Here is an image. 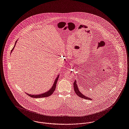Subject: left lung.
Masks as SVG:
<instances>
[{
    "label": "left lung",
    "instance_id": "obj_1",
    "mask_svg": "<svg viewBox=\"0 0 129 129\" xmlns=\"http://www.w3.org/2000/svg\"><path fill=\"white\" fill-rule=\"evenodd\" d=\"M77 82H76V81L75 80L74 82L73 83V87H74V91L75 93L77 94L78 96H79V97L81 98H84V99H89V100H92V99L91 98H89L88 97H87L86 96H85L84 95H83V93H82L81 92H80L78 87L77 84Z\"/></svg>",
    "mask_w": 129,
    "mask_h": 129
}]
</instances>
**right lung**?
<instances>
[{"instance_id": "right-lung-1", "label": "right lung", "mask_w": 129, "mask_h": 129, "mask_svg": "<svg viewBox=\"0 0 129 129\" xmlns=\"http://www.w3.org/2000/svg\"><path fill=\"white\" fill-rule=\"evenodd\" d=\"M17 42V40L16 41L15 45L13 47V48L12 49L11 51V53H12V52L13 51V50L14 49V48L15 46V45L16 44V42ZM11 54V53H10ZM59 78V75H57V78H56L54 83L53 84V86L47 92H45V93H43L42 94H28L27 93H26V94L28 95H29L30 96H31V98H46V97H47V96H49L50 95H51L53 93H54L55 90L56 89V84H57V81L58 80V79Z\"/></svg>"}]
</instances>
